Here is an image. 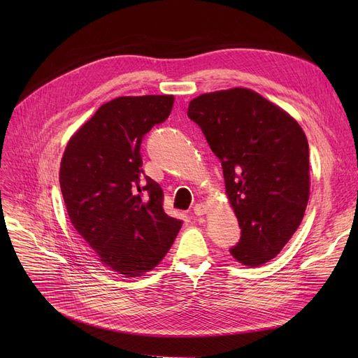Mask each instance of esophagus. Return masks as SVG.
<instances>
[{
    "label": "esophagus",
    "mask_w": 358,
    "mask_h": 358,
    "mask_svg": "<svg viewBox=\"0 0 358 358\" xmlns=\"http://www.w3.org/2000/svg\"><path fill=\"white\" fill-rule=\"evenodd\" d=\"M206 206H204V203H197V204H194V208H193V213L196 215V216H201V215H204L206 213Z\"/></svg>",
    "instance_id": "obj_1"
}]
</instances>
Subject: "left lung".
Instances as JSON below:
<instances>
[{
	"label": "left lung",
	"instance_id": "8db88e82",
	"mask_svg": "<svg viewBox=\"0 0 358 358\" xmlns=\"http://www.w3.org/2000/svg\"><path fill=\"white\" fill-rule=\"evenodd\" d=\"M187 116L199 124L223 169L241 238V264L273 259L303 219L309 200V145L285 110L248 88L201 94Z\"/></svg>",
	"mask_w": 358,
	"mask_h": 358
}]
</instances>
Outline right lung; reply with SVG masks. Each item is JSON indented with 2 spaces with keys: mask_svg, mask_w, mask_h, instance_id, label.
<instances>
[{
  "mask_svg": "<svg viewBox=\"0 0 358 358\" xmlns=\"http://www.w3.org/2000/svg\"><path fill=\"white\" fill-rule=\"evenodd\" d=\"M173 104V96L103 104L71 138L61 162L73 228L104 266L127 277L152 270L182 224L164 212L161 187L141 168L143 136L168 119Z\"/></svg>",
  "mask_w": 358,
  "mask_h": 358,
  "instance_id": "obj_1",
  "label": "right lung"
}]
</instances>
